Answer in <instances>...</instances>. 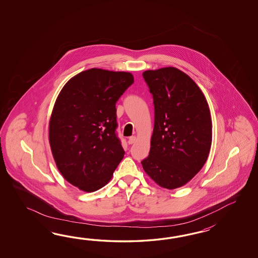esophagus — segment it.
Returning <instances> with one entry per match:
<instances>
[{"mask_svg":"<svg viewBox=\"0 0 258 258\" xmlns=\"http://www.w3.org/2000/svg\"><path fill=\"white\" fill-rule=\"evenodd\" d=\"M136 141H137V137H129V139H128V143H129V145L134 144Z\"/></svg>","mask_w":258,"mask_h":258,"instance_id":"esophagus-1","label":"esophagus"}]
</instances>
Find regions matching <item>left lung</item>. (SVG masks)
I'll return each instance as SVG.
<instances>
[{"mask_svg":"<svg viewBox=\"0 0 258 258\" xmlns=\"http://www.w3.org/2000/svg\"><path fill=\"white\" fill-rule=\"evenodd\" d=\"M153 96L155 121L143 169L159 186L175 189L198 174L209 157V104L192 78L174 67L143 73Z\"/></svg>","mask_w":258,"mask_h":258,"instance_id":"8db88e82","label":"left lung"}]
</instances>
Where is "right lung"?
I'll list each match as a JSON object with an SVG mask.
<instances>
[{"label": "right lung", "mask_w": 258, "mask_h": 258, "mask_svg": "<svg viewBox=\"0 0 258 258\" xmlns=\"http://www.w3.org/2000/svg\"><path fill=\"white\" fill-rule=\"evenodd\" d=\"M134 83L126 72L92 68L66 83L49 126L51 152L66 181L85 192L107 184L124 156L116 102Z\"/></svg>", "instance_id": "obj_1"}]
</instances>
